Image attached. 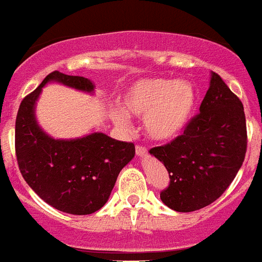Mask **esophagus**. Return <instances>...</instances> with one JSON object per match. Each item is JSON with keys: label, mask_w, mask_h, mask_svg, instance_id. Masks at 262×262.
Instances as JSON below:
<instances>
[{"label": "esophagus", "mask_w": 262, "mask_h": 262, "mask_svg": "<svg viewBox=\"0 0 262 262\" xmlns=\"http://www.w3.org/2000/svg\"><path fill=\"white\" fill-rule=\"evenodd\" d=\"M136 155H137L138 157H145V156L148 155V150H146L145 146H140V145H137V146H136Z\"/></svg>", "instance_id": "obj_1"}]
</instances>
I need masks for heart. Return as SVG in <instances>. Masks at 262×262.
<instances>
[{
    "label": "heart",
    "mask_w": 262,
    "mask_h": 262,
    "mask_svg": "<svg viewBox=\"0 0 262 262\" xmlns=\"http://www.w3.org/2000/svg\"><path fill=\"white\" fill-rule=\"evenodd\" d=\"M197 105V90L186 80L150 77L135 82L125 92L122 106L111 109V118L121 129H129L127 114L144 117V130L150 140L170 141L185 130Z\"/></svg>",
    "instance_id": "1"
}]
</instances>
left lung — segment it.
Segmentation results:
<instances>
[{
    "mask_svg": "<svg viewBox=\"0 0 262 262\" xmlns=\"http://www.w3.org/2000/svg\"><path fill=\"white\" fill-rule=\"evenodd\" d=\"M247 122L243 102L217 73L181 136L149 150L169 172L161 201L176 212L210 205L232 184L247 153Z\"/></svg>",
    "mask_w": 262,
    "mask_h": 262,
    "instance_id": "obj_1",
    "label": "left lung"
}]
</instances>
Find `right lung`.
Returning <instances> with one entry per match:
<instances>
[{"label":"right lung","instance_id":"right-lung-1","mask_svg":"<svg viewBox=\"0 0 262 262\" xmlns=\"http://www.w3.org/2000/svg\"><path fill=\"white\" fill-rule=\"evenodd\" d=\"M93 93L85 77L52 72L19 105L15 118V155L28 185L46 204L69 214H92L106 204L118 173L136 149L132 142L94 132L72 140L46 135L36 118V102L48 82Z\"/></svg>","mask_w":262,"mask_h":262}]
</instances>
